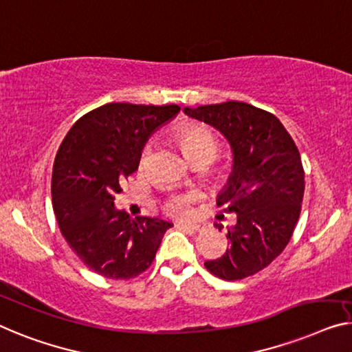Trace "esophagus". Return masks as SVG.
Instances as JSON below:
<instances>
[{"label": "esophagus", "mask_w": 352, "mask_h": 352, "mask_svg": "<svg viewBox=\"0 0 352 352\" xmlns=\"http://www.w3.org/2000/svg\"><path fill=\"white\" fill-rule=\"evenodd\" d=\"M178 226L183 229H191V230H201L202 226L197 223H178Z\"/></svg>", "instance_id": "obj_1"}]
</instances>
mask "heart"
<instances>
[{
  "label": "heart",
  "instance_id": "heart-1",
  "mask_svg": "<svg viewBox=\"0 0 352 352\" xmlns=\"http://www.w3.org/2000/svg\"><path fill=\"white\" fill-rule=\"evenodd\" d=\"M178 142L182 145L183 153L186 158L192 161L199 158V156H210L214 158L218 153V142L213 138L207 128L201 124H186L178 131ZM146 150L142 153V161L146 156ZM197 197L196 192H186V194H175L169 201L166 202V212L172 214V217H188L191 213V204L194 199Z\"/></svg>",
  "mask_w": 352,
  "mask_h": 352
}]
</instances>
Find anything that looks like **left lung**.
Returning a JSON list of instances; mask_svg holds the SVG:
<instances>
[{
  "label": "left lung",
  "instance_id": "left-lung-1",
  "mask_svg": "<svg viewBox=\"0 0 352 352\" xmlns=\"http://www.w3.org/2000/svg\"><path fill=\"white\" fill-rule=\"evenodd\" d=\"M183 112L217 128L232 148V174L217 206L237 213V224L228 230L229 250L206 261V269L221 280H243L289 243L305 191L300 153L280 120L251 104L228 101Z\"/></svg>",
  "mask_w": 352,
  "mask_h": 352
}]
</instances>
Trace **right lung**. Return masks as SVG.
Segmentation results:
<instances>
[{
  "mask_svg": "<svg viewBox=\"0 0 352 352\" xmlns=\"http://www.w3.org/2000/svg\"><path fill=\"white\" fill-rule=\"evenodd\" d=\"M180 112L170 106L110 102L77 120L52 172V204L63 237L88 269L129 280L153 262L172 223L115 208V196L139 167L146 140Z\"/></svg>",
  "mask_w": 352,
  "mask_h": 352,
  "instance_id": "right-lung-1",
  "label": "right lung"
}]
</instances>
